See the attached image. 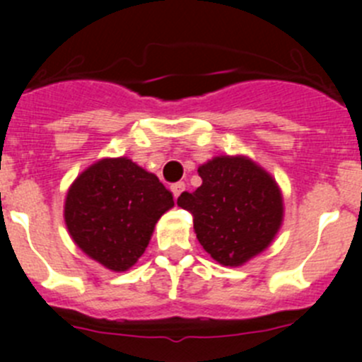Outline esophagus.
<instances>
[{
  "label": "esophagus",
  "mask_w": 362,
  "mask_h": 362,
  "mask_svg": "<svg viewBox=\"0 0 362 362\" xmlns=\"http://www.w3.org/2000/svg\"><path fill=\"white\" fill-rule=\"evenodd\" d=\"M184 189H185L184 182H177V184L171 185V192H173L175 198H178V196L182 194V191H184Z\"/></svg>",
  "instance_id": "1"
}]
</instances>
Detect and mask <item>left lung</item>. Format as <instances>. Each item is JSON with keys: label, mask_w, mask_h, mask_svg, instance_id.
<instances>
[{"label": "left lung", "mask_w": 362, "mask_h": 362, "mask_svg": "<svg viewBox=\"0 0 362 362\" xmlns=\"http://www.w3.org/2000/svg\"><path fill=\"white\" fill-rule=\"evenodd\" d=\"M203 184L177 204L192 214L203 249L224 266H242L268 249L284 218L275 178L245 156H218L198 168Z\"/></svg>", "instance_id": "obj_1"}]
</instances>
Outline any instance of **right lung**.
I'll list each match as a JSON object with an SVG mask.
<instances>
[{"mask_svg":"<svg viewBox=\"0 0 362 362\" xmlns=\"http://www.w3.org/2000/svg\"><path fill=\"white\" fill-rule=\"evenodd\" d=\"M173 194L127 158L101 159L76 177L64 202L73 242L112 272H126L147 249Z\"/></svg>","mask_w":362,"mask_h":362,"instance_id":"right-lung-1","label":"right lung"}]
</instances>
